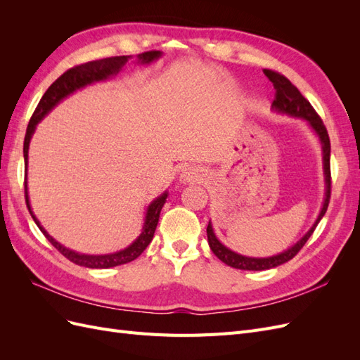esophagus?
I'll return each instance as SVG.
<instances>
[{"label":"esophagus","mask_w":360,"mask_h":360,"mask_svg":"<svg viewBox=\"0 0 360 360\" xmlns=\"http://www.w3.org/2000/svg\"><path fill=\"white\" fill-rule=\"evenodd\" d=\"M201 180V171L195 168L184 169L181 174V181L183 183H197Z\"/></svg>","instance_id":"34e87169"}]
</instances>
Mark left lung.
Segmentation results:
<instances>
[{
	"mask_svg": "<svg viewBox=\"0 0 360 360\" xmlns=\"http://www.w3.org/2000/svg\"><path fill=\"white\" fill-rule=\"evenodd\" d=\"M264 75L269 78V81L274 84L275 86V101L271 103V108L276 112L287 114L291 117H300L303 120H307L308 124L312 127V130L317 136L320 138L321 148H323V168H324V177H326V198L323 202V209L317 217V221L314 222L311 226V230L304 234L300 240L288 248L284 252H281L274 257H267V258H254V257H245L240 254H236L234 250L228 249L224 246L217 237L213 233V226L209 222L207 225V238H209V246L213 250V254L219 258L222 263L226 266H231L234 269H240V270H267V269H274L281 264L287 263L292 257H296L299 250L304 246V243L308 242V238L312 236L315 226L319 225L321 221V217L324 216L326 210H328L329 200H330V184H332V177H330V139L328 135V130H326V126L323 124V120L320 115L315 112L311 103L304 99V97L300 94V91L294 86L284 75H281L275 70L264 69Z\"/></svg>",
	"mask_w": 360,
	"mask_h": 360,
	"instance_id": "1",
	"label": "left lung"
}]
</instances>
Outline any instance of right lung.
I'll return each mask as SVG.
<instances>
[{
  "label": "right lung",
  "mask_w": 360,
  "mask_h": 360,
  "mask_svg": "<svg viewBox=\"0 0 360 360\" xmlns=\"http://www.w3.org/2000/svg\"><path fill=\"white\" fill-rule=\"evenodd\" d=\"M162 56L160 51H148V52H143L138 56V61L141 64H150L151 61L158 60ZM130 60V56H120V57H110V58H103V60H96V61H89L79 64V66H75L72 69H69L68 72H64L60 78L53 82L49 89L46 90V93L43 94V97L40 99L36 111L32 112V117L28 123L27 127V134H25V139H24V159H25V171L28 167V148H30V141L32 134H34L36 126L39 124L40 120L45 117L53 106L58 105L64 97H68L69 94H72L73 91L82 89L85 85H90L93 82H99V81H105L111 76L117 75L120 70L123 69L124 64ZM168 197V192H163L160 197H158L153 202L148 205L147 213H146V221H144V226L143 231L138 236L136 240L127 246L123 250H118L115 254H108V255H85V254H79L75 252L72 249H68L66 246L60 245L56 238L51 237L45 228L40 225V222L37 221V217L34 216L31 210L30 205V200H28V188H27V176H25V202L30 210V214L34 222L37 224V226L40 228V231L45 234V237L52 243V246L56 248L60 254H63L68 259H70L72 263L78 264V266H84L89 269H110V267H115V266H122L126 263H130L135 258H138L141 254L144 252V249L150 245V242L153 240V236L156 231V226L159 222V214L163 204H165Z\"/></svg>",
  "instance_id": "1"
}]
</instances>
